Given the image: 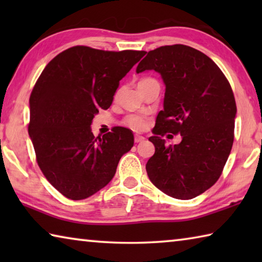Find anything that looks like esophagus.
<instances>
[{
	"mask_svg": "<svg viewBox=\"0 0 262 262\" xmlns=\"http://www.w3.org/2000/svg\"><path fill=\"white\" fill-rule=\"evenodd\" d=\"M144 140H145L144 136H141V135H135V136H134L135 143H141V142H143Z\"/></svg>",
	"mask_w": 262,
	"mask_h": 262,
	"instance_id": "34e87169",
	"label": "esophagus"
}]
</instances>
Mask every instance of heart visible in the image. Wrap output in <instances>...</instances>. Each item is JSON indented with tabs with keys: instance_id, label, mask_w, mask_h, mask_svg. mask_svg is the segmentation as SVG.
<instances>
[{
	"instance_id": "b5f03b06",
	"label": "heart",
	"mask_w": 262,
	"mask_h": 262,
	"mask_svg": "<svg viewBox=\"0 0 262 262\" xmlns=\"http://www.w3.org/2000/svg\"><path fill=\"white\" fill-rule=\"evenodd\" d=\"M148 79H150V78L141 79L140 83L148 81ZM125 125L134 130H142V129H144L145 126H147V121H145L144 118L140 117V115H129V117H127L125 119Z\"/></svg>"
}]
</instances>
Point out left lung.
Here are the masks:
<instances>
[{"label":"left lung","instance_id":"obj_1","mask_svg":"<svg viewBox=\"0 0 262 262\" xmlns=\"http://www.w3.org/2000/svg\"><path fill=\"white\" fill-rule=\"evenodd\" d=\"M144 70L159 73L165 84L164 110L149 137L155 154L145 165L148 177L168 196L189 200L219 180L231 152L237 113L232 89L210 57L179 43L150 51L136 73ZM165 132L183 140L167 147Z\"/></svg>","mask_w":262,"mask_h":262}]
</instances>
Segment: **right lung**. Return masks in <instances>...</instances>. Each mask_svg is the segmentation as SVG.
Wrapping results in <instances>:
<instances>
[{
    "label": "right lung",
    "mask_w": 262,
    "mask_h": 262,
    "mask_svg": "<svg viewBox=\"0 0 262 262\" xmlns=\"http://www.w3.org/2000/svg\"><path fill=\"white\" fill-rule=\"evenodd\" d=\"M144 54L75 46L57 54L39 76L30 96L29 135L43 176L66 198L83 200L105 187L134 144L127 128L95 137L91 123Z\"/></svg>",
    "instance_id": "obj_1"
}]
</instances>
